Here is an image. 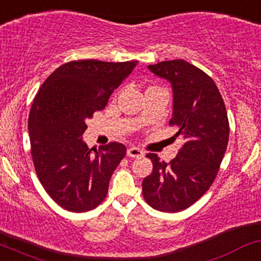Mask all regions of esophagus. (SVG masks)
I'll use <instances>...</instances> for the list:
<instances>
[{"label": "esophagus", "mask_w": 261, "mask_h": 261, "mask_svg": "<svg viewBox=\"0 0 261 261\" xmlns=\"http://www.w3.org/2000/svg\"><path fill=\"white\" fill-rule=\"evenodd\" d=\"M145 152L142 150H140L139 147H135V146H131V147L127 148V156L134 157V159H141L144 156Z\"/></svg>", "instance_id": "obj_1"}]
</instances>
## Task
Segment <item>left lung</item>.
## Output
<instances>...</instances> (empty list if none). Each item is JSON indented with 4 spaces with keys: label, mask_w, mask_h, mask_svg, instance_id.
Instances as JSON below:
<instances>
[{
    "label": "left lung",
    "mask_w": 261,
    "mask_h": 261,
    "mask_svg": "<svg viewBox=\"0 0 261 261\" xmlns=\"http://www.w3.org/2000/svg\"><path fill=\"white\" fill-rule=\"evenodd\" d=\"M147 68L172 85L170 125L178 127L185 144L170 163L146 154L153 170L142 181V194L153 210L176 213L197 202L216 178L228 146V115L216 83L199 68L183 59Z\"/></svg>",
    "instance_id": "left-lung-1"
}]
</instances>
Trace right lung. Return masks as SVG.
I'll use <instances>...</instances> for the list:
<instances>
[{"mask_svg":"<svg viewBox=\"0 0 261 261\" xmlns=\"http://www.w3.org/2000/svg\"><path fill=\"white\" fill-rule=\"evenodd\" d=\"M137 62L85 59L57 68L33 100L28 131L37 176L62 208L82 213L108 194L111 174L126 154L119 142L89 148L83 141L87 120L107 107L113 91Z\"/></svg>","mask_w":261,"mask_h":261,"instance_id":"1","label":"right lung"}]
</instances>
